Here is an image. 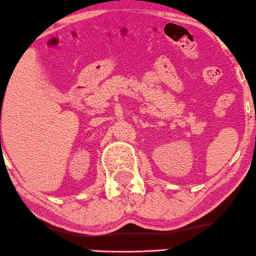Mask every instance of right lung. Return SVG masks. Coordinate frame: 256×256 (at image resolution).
<instances>
[{
  "label": "right lung",
  "instance_id": "add662e5",
  "mask_svg": "<svg viewBox=\"0 0 256 256\" xmlns=\"http://www.w3.org/2000/svg\"><path fill=\"white\" fill-rule=\"evenodd\" d=\"M1 151H2V148H1Z\"/></svg>",
  "mask_w": 256,
  "mask_h": 256
}]
</instances>
